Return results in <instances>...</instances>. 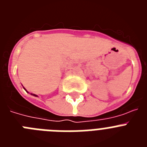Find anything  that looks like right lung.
I'll list each match as a JSON object with an SVG mask.
<instances>
[{
  "instance_id": "1",
  "label": "right lung",
  "mask_w": 147,
  "mask_h": 147,
  "mask_svg": "<svg viewBox=\"0 0 147 147\" xmlns=\"http://www.w3.org/2000/svg\"><path fill=\"white\" fill-rule=\"evenodd\" d=\"M34 96H36V95H34V94H33Z\"/></svg>"
}]
</instances>
